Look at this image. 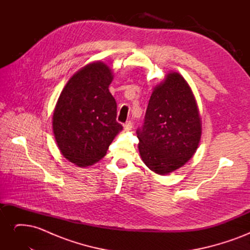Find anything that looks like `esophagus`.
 Listing matches in <instances>:
<instances>
[{
	"mask_svg": "<svg viewBox=\"0 0 250 250\" xmlns=\"http://www.w3.org/2000/svg\"><path fill=\"white\" fill-rule=\"evenodd\" d=\"M132 129V123L130 122V121H128V122H126L124 124V130L125 131H130Z\"/></svg>",
	"mask_w": 250,
	"mask_h": 250,
	"instance_id": "obj_1",
	"label": "esophagus"
}]
</instances>
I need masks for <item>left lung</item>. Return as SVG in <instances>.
Here are the masks:
<instances>
[{
    "instance_id": "8db88e82",
    "label": "left lung",
    "mask_w": 250,
    "mask_h": 250,
    "mask_svg": "<svg viewBox=\"0 0 250 250\" xmlns=\"http://www.w3.org/2000/svg\"><path fill=\"white\" fill-rule=\"evenodd\" d=\"M137 133L142 161L160 175H168L193 157L202 122L193 90L179 73L169 72L153 87L143 128Z\"/></svg>"
}]
</instances>
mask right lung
Here are the masks:
<instances>
[{"label":"right lung","mask_w":250,"mask_h":250,"mask_svg":"<svg viewBox=\"0 0 250 250\" xmlns=\"http://www.w3.org/2000/svg\"><path fill=\"white\" fill-rule=\"evenodd\" d=\"M110 66L87 63L66 82L53 112V133L60 153L78 167H87L106 154L123 129L117 118V103L109 93Z\"/></svg>","instance_id":"1"}]
</instances>
